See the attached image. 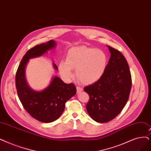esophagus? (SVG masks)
I'll return each instance as SVG.
<instances>
[{
	"label": "esophagus",
	"instance_id": "1",
	"mask_svg": "<svg viewBox=\"0 0 151 151\" xmlns=\"http://www.w3.org/2000/svg\"><path fill=\"white\" fill-rule=\"evenodd\" d=\"M76 91H77V93H80V92L83 91V88H81V87H79V86H77Z\"/></svg>",
	"mask_w": 151,
	"mask_h": 151
}]
</instances>
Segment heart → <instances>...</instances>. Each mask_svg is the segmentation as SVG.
<instances>
[{"label":"heart","mask_w":151,"mask_h":151,"mask_svg":"<svg viewBox=\"0 0 151 151\" xmlns=\"http://www.w3.org/2000/svg\"><path fill=\"white\" fill-rule=\"evenodd\" d=\"M108 62V57L102 50L84 45L71 48L67 52L66 62L59 64L61 75L65 78L73 75L75 70L77 79L85 84H93L103 76Z\"/></svg>","instance_id":"1"}]
</instances>
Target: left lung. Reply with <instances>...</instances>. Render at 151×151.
I'll use <instances>...</instances> for the list:
<instances>
[{
  "label": "left lung",
  "instance_id": "8db88e82",
  "mask_svg": "<svg viewBox=\"0 0 151 151\" xmlns=\"http://www.w3.org/2000/svg\"><path fill=\"white\" fill-rule=\"evenodd\" d=\"M108 47L110 57L103 76L93 84L84 87L89 96L86 110L97 122H109L125 106L132 88V76L126 58L121 52Z\"/></svg>",
  "mask_w": 151,
  "mask_h": 151
}]
</instances>
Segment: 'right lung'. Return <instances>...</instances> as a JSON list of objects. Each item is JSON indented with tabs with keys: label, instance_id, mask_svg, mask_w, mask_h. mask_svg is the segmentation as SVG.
<instances>
[{
	"label": "right lung",
	"instance_id": "add662e5",
	"mask_svg": "<svg viewBox=\"0 0 151 151\" xmlns=\"http://www.w3.org/2000/svg\"><path fill=\"white\" fill-rule=\"evenodd\" d=\"M55 45V42L50 40L28 50L19 65L15 76L17 94L24 109L32 117L43 123L58 119L63 112L65 103L76 93L73 83H65L58 76L52 78L50 84L41 91L32 90L26 81L25 69L30 58L42 55ZM53 65L55 70L58 69L55 63Z\"/></svg>",
	"mask_w": 151,
	"mask_h": 151
}]
</instances>
